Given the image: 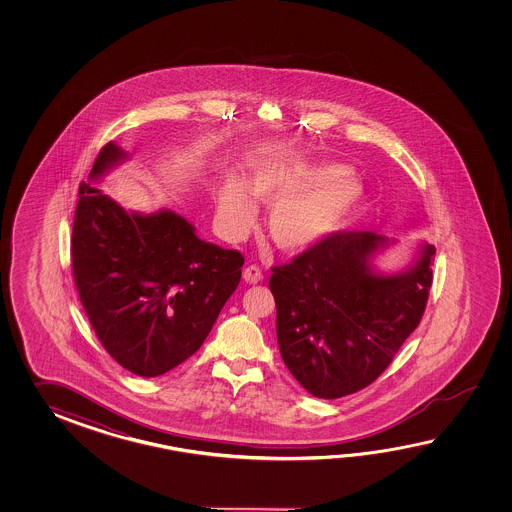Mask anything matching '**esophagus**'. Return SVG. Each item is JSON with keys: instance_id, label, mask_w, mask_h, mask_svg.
Returning a JSON list of instances; mask_svg holds the SVG:
<instances>
[{"instance_id": "obj_1", "label": "esophagus", "mask_w": 512, "mask_h": 512, "mask_svg": "<svg viewBox=\"0 0 512 512\" xmlns=\"http://www.w3.org/2000/svg\"><path fill=\"white\" fill-rule=\"evenodd\" d=\"M243 280L247 283H260L263 280V274H261L260 267L256 265H249L245 267L243 271Z\"/></svg>"}]
</instances>
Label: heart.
I'll return each instance as SVG.
<instances>
[{"label": "heart", "mask_w": 512, "mask_h": 512, "mask_svg": "<svg viewBox=\"0 0 512 512\" xmlns=\"http://www.w3.org/2000/svg\"><path fill=\"white\" fill-rule=\"evenodd\" d=\"M254 196L272 203L267 230L278 249L304 252L331 240L357 216L364 186L346 166L315 163L293 153H265L243 181L227 174L218 194L219 227L240 238L256 219Z\"/></svg>", "instance_id": "heart-1"}]
</instances>
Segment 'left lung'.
Masks as SVG:
<instances>
[{"label": "left lung", "mask_w": 512, "mask_h": 512, "mask_svg": "<svg viewBox=\"0 0 512 512\" xmlns=\"http://www.w3.org/2000/svg\"><path fill=\"white\" fill-rule=\"evenodd\" d=\"M395 243L375 232H338L291 263L272 267L269 287L283 362L318 399L366 388L421 322L434 245L417 243L404 271H379L375 256Z\"/></svg>", "instance_id": "left-lung-1"}]
</instances>
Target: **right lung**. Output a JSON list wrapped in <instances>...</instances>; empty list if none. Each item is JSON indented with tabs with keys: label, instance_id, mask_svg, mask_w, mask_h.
<instances>
[{
	"label": "right lung",
	"instance_id": "right-lung-1",
	"mask_svg": "<svg viewBox=\"0 0 512 512\" xmlns=\"http://www.w3.org/2000/svg\"><path fill=\"white\" fill-rule=\"evenodd\" d=\"M128 153L108 142L78 188L73 276L98 340L122 368L159 377L192 357L241 278L243 256L164 208L126 212L93 183Z\"/></svg>",
	"mask_w": 512,
	"mask_h": 512
}]
</instances>
